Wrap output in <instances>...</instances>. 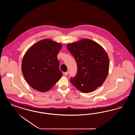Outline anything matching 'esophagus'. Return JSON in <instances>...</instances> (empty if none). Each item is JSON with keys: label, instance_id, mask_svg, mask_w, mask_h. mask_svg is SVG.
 <instances>
[{"label": "esophagus", "instance_id": "1", "mask_svg": "<svg viewBox=\"0 0 135 135\" xmlns=\"http://www.w3.org/2000/svg\"><path fill=\"white\" fill-rule=\"evenodd\" d=\"M68 72H66L64 73V75H65V76H67V75H68Z\"/></svg>", "mask_w": 135, "mask_h": 135}]
</instances>
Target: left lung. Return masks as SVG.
Returning a JSON list of instances; mask_svg holds the SVG:
<instances>
[{"label": "left lung", "instance_id": "obj_1", "mask_svg": "<svg viewBox=\"0 0 135 135\" xmlns=\"http://www.w3.org/2000/svg\"><path fill=\"white\" fill-rule=\"evenodd\" d=\"M67 48L77 63L78 71L70 82L82 93L94 91L102 86L108 74L109 57L100 45L90 39L70 43Z\"/></svg>", "mask_w": 135, "mask_h": 135}]
</instances>
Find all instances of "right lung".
<instances>
[{
	"label": "right lung",
	"instance_id": "add662e5",
	"mask_svg": "<svg viewBox=\"0 0 135 135\" xmlns=\"http://www.w3.org/2000/svg\"><path fill=\"white\" fill-rule=\"evenodd\" d=\"M62 47L60 43L44 39L27 50L22 62V72L33 89L41 92L49 91L61 78L57 56Z\"/></svg>",
	"mask_w": 135,
	"mask_h": 135
}]
</instances>
